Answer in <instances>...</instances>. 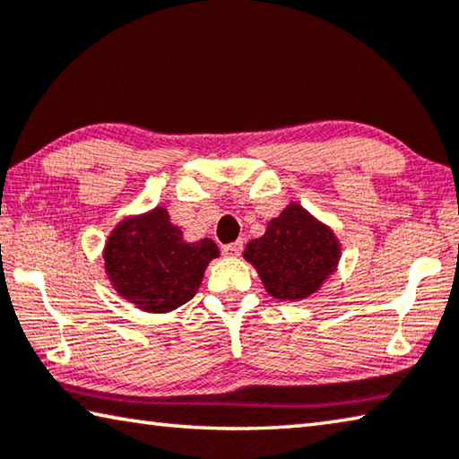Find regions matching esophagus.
Wrapping results in <instances>:
<instances>
[{"label": "esophagus", "mask_w": 459, "mask_h": 459, "mask_svg": "<svg viewBox=\"0 0 459 459\" xmlns=\"http://www.w3.org/2000/svg\"><path fill=\"white\" fill-rule=\"evenodd\" d=\"M240 251H243V240H237V243H230V245L222 247L224 256H238Z\"/></svg>", "instance_id": "34e87169"}]
</instances>
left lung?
<instances>
[{"mask_svg":"<svg viewBox=\"0 0 459 459\" xmlns=\"http://www.w3.org/2000/svg\"><path fill=\"white\" fill-rule=\"evenodd\" d=\"M243 256L256 269L266 293L295 303L315 295L337 271L341 243L331 227L290 203L269 221L263 237L247 243Z\"/></svg>","mask_w":459,"mask_h":459,"instance_id":"1","label":"left lung"}]
</instances>
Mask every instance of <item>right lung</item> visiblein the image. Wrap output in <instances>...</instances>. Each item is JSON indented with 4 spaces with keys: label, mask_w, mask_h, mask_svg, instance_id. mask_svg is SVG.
Listing matches in <instances>:
<instances>
[{
    "label": "right lung",
    "mask_w": 459,
    "mask_h": 459,
    "mask_svg": "<svg viewBox=\"0 0 459 459\" xmlns=\"http://www.w3.org/2000/svg\"><path fill=\"white\" fill-rule=\"evenodd\" d=\"M219 255L211 238L186 243L164 206L120 221L102 253L116 293L146 313H170L188 303Z\"/></svg>",
    "instance_id": "right-lung-1"
}]
</instances>
